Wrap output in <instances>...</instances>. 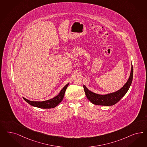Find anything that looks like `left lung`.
I'll return each instance as SVG.
<instances>
[{
  "label": "left lung",
  "instance_id": "obj_1",
  "mask_svg": "<svg viewBox=\"0 0 147 147\" xmlns=\"http://www.w3.org/2000/svg\"><path fill=\"white\" fill-rule=\"evenodd\" d=\"M133 77V67L131 65L130 75L127 83L124 85L123 87L117 91L116 92H113L107 95H99L95 94L90 90H88L85 85H83L85 95L87 98L90 102L96 105H104V106H110L116 104L119 101L125 94L127 92L130 85L131 84Z\"/></svg>",
  "mask_w": 147,
  "mask_h": 147
}]
</instances>
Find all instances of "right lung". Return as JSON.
I'll return each instance as SVG.
<instances>
[{
	"instance_id": "1",
	"label": "right lung",
	"mask_w": 147,
	"mask_h": 147,
	"mask_svg": "<svg viewBox=\"0 0 147 147\" xmlns=\"http://www.w3.org/2000/svg\"><path fill=\"white\" fill-rule=\"evenodd\" d=\"M69 85V83H67L63 89H62L60 93L57 95V96L53 97L52 99L47 100L43 102H34V101H31L29 100H27L23 97L24 100L28 103V104H30L31 105L38 107L39 108L42 109H50V108H53L56 107L58 104H59L62 101V100L64 98V94L66 91V88Z\"/></svg>"
}]
</instances>
